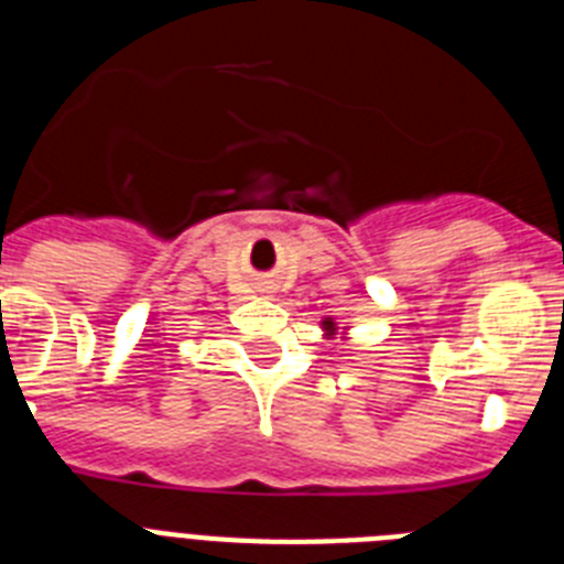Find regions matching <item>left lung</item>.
Here are the masks:
<instances>
[{
    "label": "left lung",
    "instance_id": "1",
    "mask_svg": "<svg viewBox=\"0 0 564 564\" xmlns=\"http://www.w3.org/2000/svg\"><path fill=\"white\" fill-rule=\"evenodd\" d=\"M325 327H333V322H325Z\"/></svg>",
    "mask_w": 564,
    "mask_h": 564
}]
</instances>
